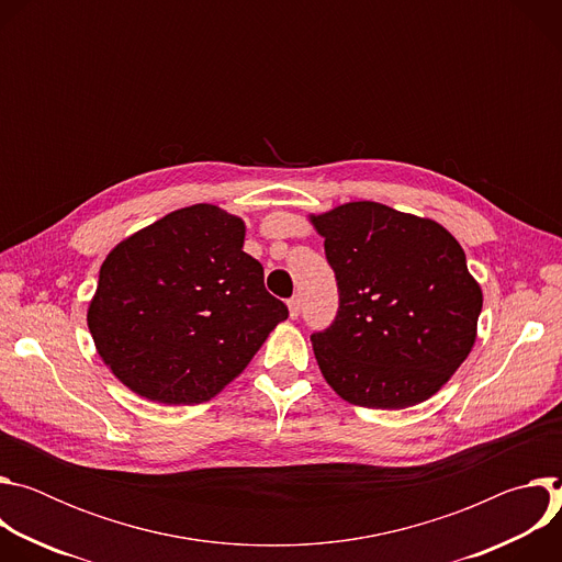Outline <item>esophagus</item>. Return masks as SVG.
Wrapping results in <instances>:
<instances>
[{"label":"esophagus","instance_id":"34e87169","mask_svg":"<svg viewBox=\"0 0 562 562\" xmlns=\"http://www.w3.org/2000/svg\"><path fill=\"white\" fill-rule=\"evenodd\" d=\"M289 315L291 317H297L300 315V306H302V302H300V297L297 295H293V297H289Z\"/></svg>","mask_w":562,"mask_h":562}]
</instances>
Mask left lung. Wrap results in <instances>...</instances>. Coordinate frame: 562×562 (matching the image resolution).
I'll use <instances>...</instances> for the list:
<instances>
[{"mask_svg": "<svg viewBox=\"0 0 562 562\" xmlns=\"http://www.w3.org/2000/svg\"><path fill=\"white\" fill-rule=\"evenodd\" d=\"M338 282L334 323L311 336L331 389L369 409H407L464 362L483 291L438 222L378 202L311 215Z\"/></svg>", "mask_w": 562, "mask_h": 562, "instance_id": "1", "label": "left lung"}]
</instances>
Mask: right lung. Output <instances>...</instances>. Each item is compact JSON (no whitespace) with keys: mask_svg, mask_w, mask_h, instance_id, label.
Masks as SVG:
<instances>
[{"mask_svg":"<svg viewBox=\"0 0 562 562\" xmlns=\"http://www.w3.org/2000/svg\"><path fill=\"white\" fill-rule=\"evenodd\" d=\"M243 245V220L193 204L106 256L87 319L120 382L153 403L200 405L245 371L289 308Z\"/></svg>","mask_w":562,"mask_h":562,"instance_id":"1","label":"right lung"}]
</instances>
